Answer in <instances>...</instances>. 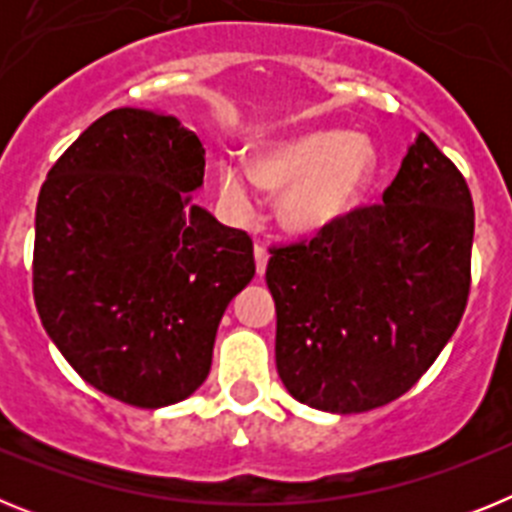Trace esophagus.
Masks as SVG:
<instances>
[{
	"label": "esophagus",
	"instance_id": "obj_1",
	"mask_svg": "<svg viewBox=\"0 0 512 512\" xmlns=\"http://www.w3.org/2000/svg\"><path fill=\"white\" fill-rule=\"evenodd\" d=\"M253 259H256V274H259V277H264L266 261H269V253H266V248L261 246V243H256V246H253Z\"/></svg>",
	"mask_w": 512,
	"mask_h": 512
}]
</instances>
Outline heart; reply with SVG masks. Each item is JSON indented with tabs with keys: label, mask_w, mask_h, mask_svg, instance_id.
<instances>
[{
	"label": "heart",
	"mask_w": 512,
	"mask_h": 512,
	"mask_svg": "<svg viewBox=\"0 0 512 512\" xmlns=\"http://www.w3.org/2000/svg\"><path fill=\"white\" fill-rule=\"evenodd\" d=\"M251 174L220 161V192L235 215H251L253 182L282 192L279 215L297 233H320L354 210L374 174L372 143L343 130H312L261 143L251 151Z\"/></svg>",
	"instance_id": "obj_1"
}]
</instances>
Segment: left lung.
<instances>
[{
  "mask_svg": "<svg viewBox=\"0 0 512 512\" xmlns=\"http://www.w3.org/2000/svg\"><path fill=\"white\" fill-rule=\"evenodd\" d=\"M472 238L467 182L420 133L379 205L271 248L266 284L289 395L338 415L405 395L464 315Z\"/></svg>",
  "mask_w": 512,
  "mask_h": 512,
  "instance_id": "obj_1",
  "label": "left lung"
}]
</instances>
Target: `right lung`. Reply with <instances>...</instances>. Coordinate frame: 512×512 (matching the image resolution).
I'll return each mask as SVG.
<instances>
[{
    "instance_id": "1",
    "label": "right lung",
    "mask_w": 512,
    "mask_h": 512,
    "mask_svg": "<svg viewBox=\"0 0 512 512\" xmlns=\"http://www.w3.org/2000/svg\"><path fill=\"white\" fill-rule=\"evenodd\" d=\"M205 148L171 115L120 107L66 148L35 207L33 295L79 377L135 408L207 379L225 307L256 274L253 243L192 192Z\"/></svg>"
}]
</instances>
